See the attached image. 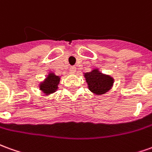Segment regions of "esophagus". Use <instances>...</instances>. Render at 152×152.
Returning a JSON list of instances; mask_svg holds the SVG:
<instances>
[{
	"label": "esophagus",
	"instance_id": "obj_1",
	"mask_svg": "<svg viewBox=\"0 0 152 152\" xmlns=\"http://www.w3.org/2000/svg\"><path fill=\"white\" fill-rule=\"evenodd\" d=\"M76 72V66H72V67H70V72L72 73V74H75Z\"/></svg>",
	"mask_w": 152,
	"mask_h": 152
}]
</instances>
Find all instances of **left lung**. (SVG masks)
Listing matches in <instances>:
<instances>
[{"instance_id": "obj_1", "label": "left lung", "mask_w": 152, "mask_h": 152, "mask_svg": "<svg viewBox=\"0 0 152 152\" xmlns=\"http://www.w3.org/2000/svg\"><path fill=\"white\" fill-rule=\"evenodd\" d=\"M88 85V89L97 95L107 93L113 87L114 79L109 75L99 72V68H94L90 72L84 73Z\"/></svg>"}]
</instances>
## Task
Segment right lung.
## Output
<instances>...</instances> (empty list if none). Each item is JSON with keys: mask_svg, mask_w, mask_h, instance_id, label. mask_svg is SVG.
<instances>
[{"mask_svg": "<svg viewBox=\"0 0 152 152\" xmlns=\"http://www.w3.org/2000/svg\"><path fill=\"white\" fill-rule=\"evenodd\" d=\"M61 76H57L53 72H49L43 81L39 83V90L45 95H49L58 91Z\"/></svg>", "mask_w": 152, "mask_h": 152, "instance_id": "1", "label": "right lung"}]
</instances>
